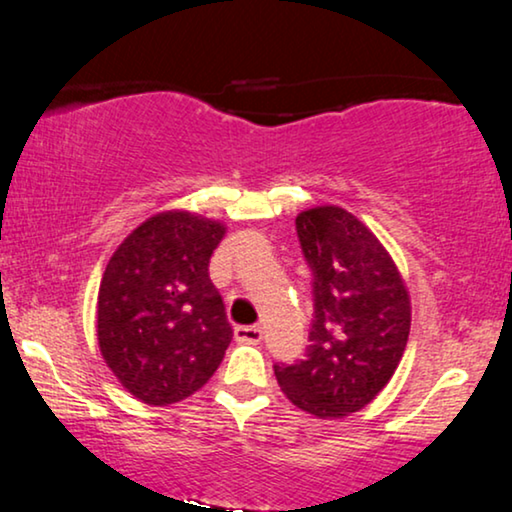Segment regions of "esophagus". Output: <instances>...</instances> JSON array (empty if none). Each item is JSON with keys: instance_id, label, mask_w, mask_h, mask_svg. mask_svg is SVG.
Listing matches in <instances>:
<instances>
[{"instance_id": "obj_1", "label": "esophagus", "mask_w": 512, "mask_h": 512, "mask_svg": "<svg viewBox=\"0 0 512 512\" xmlns=\"http://www.w3.org/2000/svg\"><path fill=\"white\" fill-rule=\"evenodd\" d=\"M263 338V328L261 326H237L235 328V340L237 342H247V345H258Z\"/></svg>"}]
</instances>
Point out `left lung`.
I'll return each instance as SVG.
<instances>
[{
	"label": "left lung",
	"instance_id": "1",
	"mask_svg": "<svg viewBox=\"0 0 512 512\" xmlns=\"http://www.w3.org/2000/svg\"><path fill=\"white\" fill-rule=\"evenodd\" d=\"M296 233L312 270L310 345L275 375L300 410L340 419L366 408L401 363L410 296L389 251L342 207L300 212Z\"/></svg>",
	"mask_w": 512,
	"mask_h": 512
}]
</instances>
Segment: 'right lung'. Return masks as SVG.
Here are the masks:
<instances>
[{"label":"right lung","mask_w":512,"mask_h":512,"mask_svg":"<svg viewBox=\"0 0 512 512\" xmlns=\"http://www.w3.org/2000/svg\"><path fill=\"white\" fill-rule=\"evenodd\" d=\"M223 233L219 221L163 212L109 258L97 293V342L111 373L139 401H184L223 361L233 328L209 279Z\"/></svg>","instance_id":"right-lung-1"}]
</instances>
